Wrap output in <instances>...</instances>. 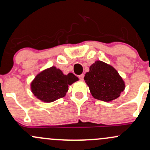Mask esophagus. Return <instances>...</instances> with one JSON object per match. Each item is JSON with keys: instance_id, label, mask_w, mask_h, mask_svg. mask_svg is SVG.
<instances>
[{"instance_id": "1", "label": "esophagus", "mask_w": 150, "mask_h": 150, "mask_svg": "<svg viewBox=\"0 0 150 150\" xmlns=\"http://www.w3.org/2000/svg\"><path fill=\"white\" fill-rule=\"evenodd\" d=\"M84 76H85V75L84 74H82V75H79V78H80V80H83V78H84Z\"/></svg>"}]
</instances>
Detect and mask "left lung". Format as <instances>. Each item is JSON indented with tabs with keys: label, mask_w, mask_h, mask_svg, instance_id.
<instances>
[{
	"label": "left lung",
	"mask_w": 150,
	"mask_h": 150,
	"mask_svg": "<svg viewBox=\"0 0 150 150\" xmlns=\"http://www.w3.org/2000/svg\"><path fill=\"white\" fill-rule=\"evenodd\" d=\"M92 97L99 100L111 101L120 97L125 89V82L111 65L97 61L89 67L84 77Z\"/></svg>",
	"instance_id": "left-lung-1"
}]
</instances>
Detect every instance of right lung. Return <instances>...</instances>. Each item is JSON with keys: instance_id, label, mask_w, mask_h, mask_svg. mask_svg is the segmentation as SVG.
<instances>
[{"instance_id": "add662e5", "label": "right lung", "mask_w": 150, "mask_h": 150, "mask_svg": "<svg viewBox=\"0 0 150 150\" xmlns=\"http://www.w3.org/2000/svg\"><path fill=\"white\" fill-rule=\"evenodd\" d=\"M78 77L70 73L64 75L55 66L43 70L34 77L31 83V90L39 100L50 103L64 97L68 85L78 80Z\"/></svg>"}]
</instances>
